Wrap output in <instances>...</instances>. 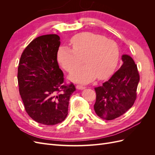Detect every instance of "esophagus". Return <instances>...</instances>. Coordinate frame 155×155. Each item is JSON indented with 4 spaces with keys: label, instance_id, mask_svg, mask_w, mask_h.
Masks as SVG:
<instances>
[{
    "label": "esophagus",
    "instance_id": "obj_1",
    "mask_svg": "<svg viewBox=\"0 0 155 155\" xmlns=\"http://www.w3.org/2000/svg\"><path fill=\"white\" fill-rule=\"evenodd\" d=\"M76 88L78 89V90H83V89L85 88V87L80 85H78L76 86Z\"/></svg>",
    "mask_w": 155,
    "mask_h": 155
}]
</instances>
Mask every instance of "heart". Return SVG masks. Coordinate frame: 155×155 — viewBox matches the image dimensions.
<instances>
[{"mask_svg": "<svg viewBox=\"0 0 155 155\" xmlns=\"http://www.w3.org/2000/svg\"><path fill=\"white\" fill-rule=\"evenodd\" d=\"M72 49L61 46L58 61L66 71L71 72L81 63L83 58L85 65L70 75L72 81L87 83L96 77L102 79L114 71L119 59L118 46L114 41L104 36L83 32L74 35L70 41Z\"/></svg>", "mask_w": 155, "mask_h": 155, "instance_id": "obj_1", "label": "heart"}]
</instances>
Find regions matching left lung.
<instances>
[{
    "label": "left lung",
    "mask_w": 155,
    "mask_h": 155,
    "mask_svg": "<svg viewBox=\"0 0 155 155\" xmlns=\"http://www.w3.org/2000/svg\"><path fill=\"white\" fill-rule=\"evenodd\" d=\"M123 64L107 81L94 89L96 100L94 108L101 118L112 120L123 115L137 99L140 76L130 56H121Z\"/></svg>",
    "instance_id": "1"
}]
</instances>
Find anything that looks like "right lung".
Returning a JSON list of instances; mask_svg holds the SVG:
<instances>
[{"mask_svg":"<svg viewBox=\"0 0 155 155\" xmlns=\"http://www.w3.org/2000/svg\"><path fill=\"white\" fill-rule=\"evenodd\" d=\"M60 37L56 34L37 37L23 51L18 67L19 93L25 110L41 124L62 122L68 114L70 97L76 91L64 84L57 55Z\"/></svg>","mask_w":155,"mask_h":155,"instance_id":"1","label":"right lung"}]
</instances>
